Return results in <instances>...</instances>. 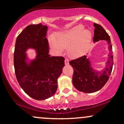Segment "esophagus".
Returning <instances> with one entry per match:
<instances>
[{"mask_svg":"<svg viewBox=\"0 0 124 124\" xmlns=\"http://www.w3.org/2000/svg\"><path fill=\"white\" fill-rule=\"evenodd\" d=\"M65 64L66 65H69V60L68 59H65Z\"/></svg>","mask_w":124,"mask_h":124,"instance_id":"1","label":"esophagus"}]
</instances>
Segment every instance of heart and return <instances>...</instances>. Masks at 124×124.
Masks as SVG:
<instances>
[{
	"mask_svg": "<svg viewBox=\"0 0 124 124\" xmlns=\"http://www.w3.org/2000/svg\"><path fill=\"white\" fill-rule=\"evenodd\" d=\"M84 30L82 25L75 27L63 31L56 35V40L49 38L51 48L61 52L65 48H68V53L70 56L76 57L85 52L92 38V34L89 30Z\"/></svg>",
	"mask_w": 124,
	"mask_h": 124,
	"instance_id": "1",
	"label": "heart"
}]
</instances>
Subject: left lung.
I'll use <instances>...</instances> for the list:
<instances>
[{
  "instance_id": "8db88e82",
  "label": "left lung",
  "mask_w": 124,
  "mask_h": 124,
  "mask_svg": "<svg viewBox=\"0 0 124 124\" xmlns=\"http://www.w3.org/2000/svg\"><path fill=\"white\" fill-rule=\"evenodd\" d=\"M94 42L100 40L106 41L108 45L109 54L106 66L101 71L95 70L87 55L71 61L69 64L73 68L72 83L77 90L83 93H94L106 85L111 73L113 66V55L110 37L100 25L94 23Z\"/></svg>"
}]
</instances>
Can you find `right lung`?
Here are the masks:
<instances>
[{"instance_id": "1", "label": "right lung", "mask_w": 124, "mask_h": 124, "mask_svg": "<svg viewBox=\"0 0 124 124\" xmlns=\"http://www.w3.org/2000/svg\"><path fill=\"white\" fill-rule=\"evenodd\" d=\"M48 27L29 25L17 37L14 52L15 74L20 86L27 94L37 100L52 97L58 88V78L65 66V58L51 56L46 35ZM34 49L36 56L30 60L26 54Z\"/></svg>"}]
</instances>
